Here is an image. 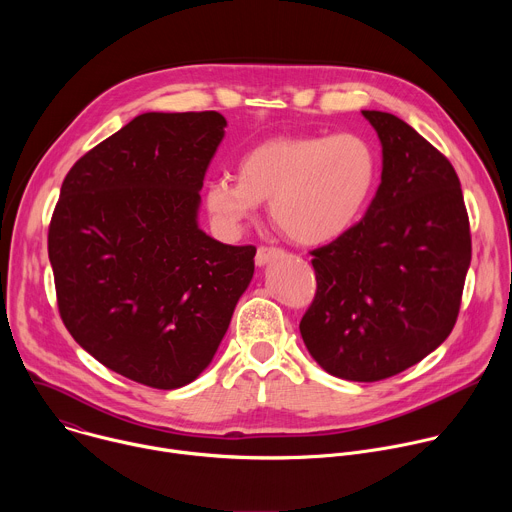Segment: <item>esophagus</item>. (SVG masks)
I'll return each instance as SVG.
<instances>
[{
  "label": "esophagus",
  "instance_id": "esophagus-1",
  "mask_svg": "<svg viewBox=\"0 0 512 512\" xmlns=\"http://www.w3.org/2000/svg\"><path fill=\"white\" fill-rule=\"evenodd\" d=\"M279 257H283L281 249H277V247H259L257 255H255V263L259 267H263V265H267V263H271L273 259H279Z\"/></svg>",
  "mask_w": 512,
  "mask_h": 512
}]
</instances>
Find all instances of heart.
<instances>
[{
	"label": "heart",
	"mask_w": 512,
	"mask_h": 512,
	"mask_svg": "<svg viewBox=\"0 0 512 512\" xmlns=\"http://www.w3.org/2000/svg\"><path fill=\"white\" fill-rule=\"evenodd\" d=\"M377 178V154L362 135H281L249 148L237 178L208 180L204 204L218 227L237 233L269 200L271 221L287 239L322 245L360 221Z\"/></svg>",
	"instance_id": "1"
}]
</instances>
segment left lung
Segmentation results:
<instances>
[{
  "label": "left lung",
  "instance_id": "8db88e82",
  "mask_svg": "<svg viewBox=\"0 0 512 512\" xmlns=\"http://www.w3.org/2000/svg\"><path fill=\"white\" fill-rule=\"evenodd\" d=\"M362 115L383 145L381 184L360 223L312 251L318 287L300 332L326 373L375 383L450 336L472 239L450 160L403 119Z\"/></svg>",
  "mask_w": 512,
  "mask_h": 512
}]
</instances>
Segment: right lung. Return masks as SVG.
I'll return each mask as SVG.
<instances>
[{
    "label": "right lung",
    "mask_w": 512,
    "mask_h": 512,
    "mask_svg": "<svg viewBox=\"0 0 512 512\" xmlns=\"http://www.w3.org/2000/svg\"><path fill=\"white\" fill-rule=\"evenodd\" d=\"M216 111L143 113L66 174L48 229L60 318L107 369L154 389L210 364L255 271L253 245L198 229Z\"/></svg>",
    "instance_id": "1"
}]
</instances>
